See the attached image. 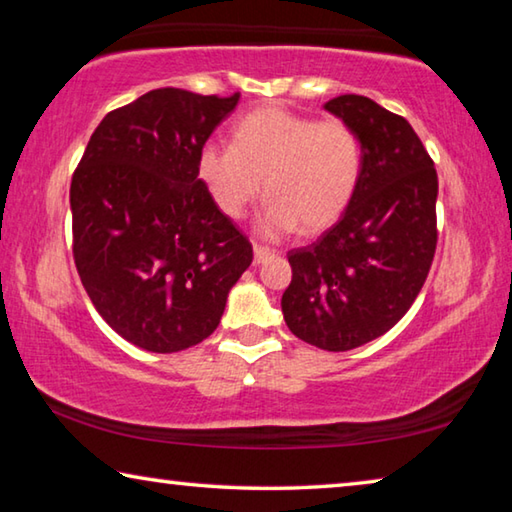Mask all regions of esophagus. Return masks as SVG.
I'll return each instance as SVG.
<instances>
[{
    "label": "esophagus",
    "mask_w": 512,
    "mask_h": 512,
    "mask_svg": "<svg viewBox=\"0 0 512 512\" xmlns=\"http://www.w3.org/2000/svg\"><path fill=\"white\" fill-rule=\"evenodd\" d=\"M253 253H255V264H264V262H268V259H271V257H275V250L264 248V246H257V244H255V248H253Z\"/></svg>",
    "instance_id": "esophagus-1"
}]
</instances>
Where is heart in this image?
<instances>
[{"label": "heart", "mask_w": 512, "mask_h": 512, "mask_svg": "<svg viewBox=\"0 0 512 512\" xmlns=\"http://www.w3.org/2000/svg\"><path fill=\"white\" fill-rule=\"evenodd\" d=\"M198 178L214 205L241 219L259 194L266 237L293 230L314 235L348 210L359 183L361 144L341 119L316 121L284 108H262L239 119L232 146L216 142L198 151Z\"/></svg>", "instance_id": "1"}]
</instances>
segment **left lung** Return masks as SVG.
<instances>
[{
	"label": "left lung",
	"mask_w": 512,
	"mask_h": 512,
	"mask_svg": "<svg viewBox=\"0 0 512 512\" xmlns=\"http://www.w3.org/2000/svg\"><path fill=\"white\" fill-rule=\"evenodd\" d=\"M325 110L359 137V183L341 219L289 253L282 314L300 341L345 352L386 334L418 298L438 241V176L404 117L359 94Z\"/></svg>",
	"instance_id": "left-lung-1"
}]
</instances>
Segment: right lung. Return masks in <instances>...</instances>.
I'll use <instances>...</instances> for the list:
<instances>
[{
    "mask_svg": "<svg viewBox=\"0 0 512 512\" xmlns=\"http://www.w3.org/2000/svg\"><path fill=\"white\" fill-rule=\"evenodd\" d=\"M239 94L178 88L108 112L72 176L74 264L101 318L128 343L180 352L221 323L253 246L198 178V151Z\"/></svg>",
    "mask_w": 512,
    "mask_h": 512,
    "instance_id": "obj_1",
    "label": "right lung"
}]
</instances>
